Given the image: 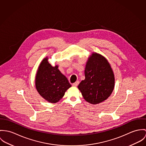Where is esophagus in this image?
<instances>
[{"label": "esophagus", "instance_id": "esophagus-1", "mask_svg": "<svg viewBox=\"0 0 146 146\" xmlns=\"http://www.w3.org/2000/svg\"><path fill=\"white\" fill-rule=\"evenodd\" d=\"M78 84H79V81H76L75 83L73 84V86L74 87H77L78 85Z\"/></svg>", "mask_w": 146, "mask_h": 146}]
</instances>
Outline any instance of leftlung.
<instances>
[{"mask_svg": "<svg viewBox=\"0 0 146 146\" xmlns=\"http://www.w3.org/2000/svg\"><path fill=\"white\" fill-rule=\"evenodd\" d=\"M84 75V80L81 81L78 88L86 101L97 104L110 96L114 87V75L104 56L93 53L87 62Z\"/></svg>", "mask_w": 146, "mask_h": 146, "instance_id": "left-lung-1", "label": "left lung"}]
</instances>
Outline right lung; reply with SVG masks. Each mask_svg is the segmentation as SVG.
<instances>
[{"instance_id": "1", "label": "right lung", "mask_w": 146, "mask_h": 146, "mask_svg": "<svg viewBox=\"0 0 146 146\" xmlns=\"http://www.w3.org/2000/svg\"><path fill=\"white\" fill-rule=\"evenodd\" d=\"M35 84L39 94L51 103L58 102L71 87L68 79L58 69V66H51L47 58L38 67Z\"/></svg>"}]
</instances>
